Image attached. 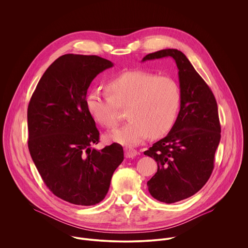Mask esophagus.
I'll list each match as a JSON object with an SVG mask.
<instances>
[{
	"label": "esophagus",
	"instance_id": "34e87169",
	"mask_svg": "<svg viewBox=\"0 0 248 248\" xmlns=\"http://www.w3.org/2000/svg\"><path fill=\"white\" fill-rule=\"evenodd\" d=\"M124 155L126 158H134L137 155V151L132 149V148H128L126 147L124 149Z\"/></svg>",
	"mask_w": 248,
	"mask_h": 248
}]
</instances>
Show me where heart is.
I'll return each mask as SVG.
<instances>
[{"label": "heart", "instance_id": "b5f03b06", "mask_svg": "<svg viewBox=\"0 0 248 248\" xmlns=\"http://www.w3.org/2000/svg\"><path fill=\"white\" fill-rule=\"evenodd\" d=\"M107 88L109 93L89 91L85 105L92 119L106 127L117 124L118 104L128 105V122L108 134L114 142L136 146L149 134L158 137L170 131L178 118L182 92L171 78L133 70L111 78Z\"/></svg>", "mask_w": 248, "mask_h": 248}]
</instances>
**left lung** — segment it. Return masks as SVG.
I'll use <instances>...</instances> for the list:
<instances>
[{
	"label": "left lung",
	"instance_id": "8db88e82",
	"mask_svg": "<svg viewBox=\"0 0 248 248\" xmlns=\"http://www.w3.org/2000/svg\"><path fill=\"white\" fill-rule=\"evenodd\" d=\"M171 57L179 68L182 104L176 121L166 137L144 152L158 164L147 182L150 194L164 203H174L199 191L214 169L221 139L218 106L214 94L176 49L146 55L141 62Z\"/></svg>",
	"mask_w": 248,
	"mask_h": 248
}]
</instances>
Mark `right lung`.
Listing matches in <instances>:
<instances>
[{"label":"right lung","mask_w":248,"mask_h":248,"mask_svg":"<svg viewBox=\"0 0 248 248\" xmlns=\"http://www.w3.org/2000/svg\"><path fill=\"white\" fill-rule=\"evenodd\" d=\"M113 65L98 56L63 55L47 68L28 105L31 158L48 188L72 204L101 202L124 160L118 143L92 147L99 130L85 105L92 80Z\"/></svg>","instance_id":"obj_1"}]
</instances>
